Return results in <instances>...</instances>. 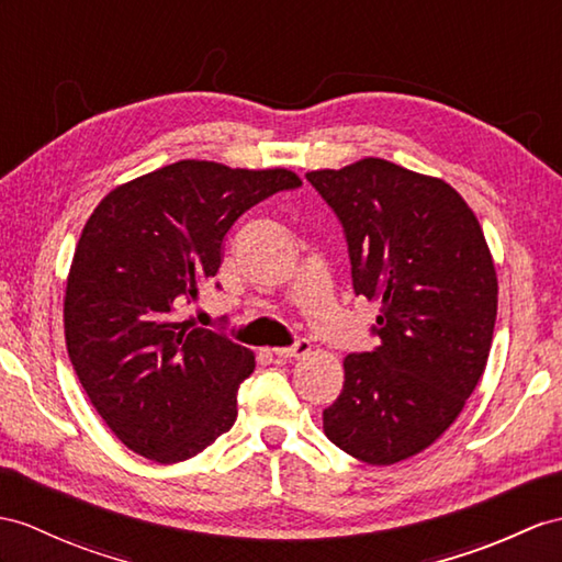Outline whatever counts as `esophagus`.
Masks as SVG:
<instances>
[{
	"mask_svg": "<svg viewBox=\"0 0 562 562\" xmlns=\"http://www.w3.org/2000/svg\"><path fill=\"white\" fill-rule=\"evenodd\" d=\"M310 340H305V338H300V340H295L293 346H289V348H273V355H277V358H285V360H291V358H305V355L310 352Z\"/></svg>",
	"mask_w": 562,
	"mask_h": 562,
	"instance_id": "esophagus-1",
	"label": "esophagus"
}]
</instances>
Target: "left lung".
I'll return each instance as SVG.
<instances>
[{"instance_id": "1", "label": "left lung", "mask_w": 562, "mask_h": 562, "mask_svg": "<svg viewBox=\"0 0 562 562\" xmlns=\"http://www.w3.org/2000/svg\"><path fill=\"white\" fill-rule=\"evenodd\" d=\"M307 181L344 224L355 293L381 305L379 346L344 360L324 434L367 464H395L439 439L484 374L494 259L474 212L441 178L367 157Z\"/></svg>"}]
</instances>
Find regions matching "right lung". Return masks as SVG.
I'll use <instances>...</instances> for the list:
<instances>
[{
  "label": "right lung",
  "instance_id": "add662e5",
  "mask_svg": "<svg viewBox=\"0 0 562 562\" xmlns=\"http://www.w3.org/2000/svg\"><path fill=\"white\" fill-rule=\"evenodd\" d=\"M297 186L289 169L183 159L114 188L90 214L66 279V348L133 453L181 462L234 427L255 355L183 310L216 277L236 218Z\"/></svg>",
  "mask_w": 562,
  "mask_h": 562
}]
</instances>
